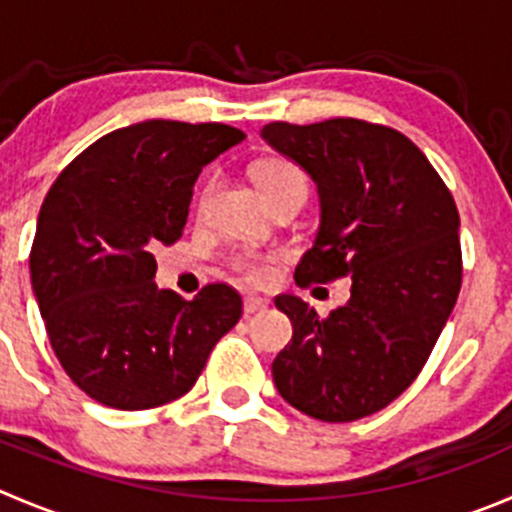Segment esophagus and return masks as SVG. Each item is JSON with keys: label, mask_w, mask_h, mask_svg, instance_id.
Segmentation results:
<instances>
[{"label": "esophagus", "mask_w": 512, "mask_h": 512, "mask_svg": "<svg viewBox=\"0 0 512 512\" xmlns=\"http://www.w3.org/2000/svg\"><path fill=\"white\" fill-rule=\"evenodd\" d=\"M266 306H269V301L261 299V296L248 294L246 299H243V311H246V314H256V311H264Z\"/></svg>", "instance_id": "1"}]
</instances>
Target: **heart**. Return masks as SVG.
I'll list each match as a JSON object with an SVG mask.
<instances>
[{
	"label": "heart",
	"instance_id": "heart-1",
	"mask_svg": "<svg viewBox=\"0 0 512 512\" xmlns=\"http://www.w3.org/2000/svg\"><path fill=\"white\" fill-rule=\"evenodd\" d=\"M253 180L264 193L266 203L286 191H306V178L296 165L284 160H269L253 168ZM233 269L251 284H266L276 271V256H259V253H241L233 259Z\"/></svg>",
	"mask_w": 512,
	"mask_h": 512
}]
</instances>
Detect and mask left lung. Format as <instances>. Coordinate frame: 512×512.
<instances>
[{
	"label": "left lung",
	"instance_id": "8db88e82",
	"mask_svg": "<svg viewBox=\"0 0 512 512\" xmlns=\"http://www.w3.org/2000/svg\"><path fill=\"white\" fill-rule=\"evenodd\" d=\"M261 138L319 196L296 284L352 274V296L326 319L299 296L274 299L294 326L271 364L276 389L314 420L374 415L415 382L460 294L455 201L425 153L392 128L334 118L269 123Z\"/></svg>",
	"mask_w": 512,
	"mask_h": 512
}]
</instances>
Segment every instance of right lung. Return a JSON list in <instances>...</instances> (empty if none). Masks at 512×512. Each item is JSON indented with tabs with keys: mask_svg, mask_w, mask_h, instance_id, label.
Masks as SVG:
<instances>
[{
	"mask_svg": "<svg viewBox=\"0 0 512 512\" xmlns=\"http://www.w3.org/2000/svg\"><path fill=\"white\" fill-rule=\"evenodd\" d=\"M243 138L221 123L145 120L102 135L47 193L32 291L62 369L100 405L150 410L183 397L241 319L226 284L191 301L158 289L153 251L178 241L201 170Z\"/></svg>",
	"mask_w": 512,
	"mask_h": 512,
	"instance_id": "obj_1",
	"label": "right lung"
}]
</instances>
